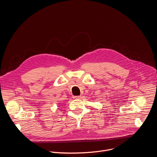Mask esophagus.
Here are the masks:
<instances>
[{
    "mask_svg": "<svg viewBox=\"0 0 157 157\" xmlns=\"http://www.w3.org/2000/svg\"><path fill=\"white\" fill-rule=\"evenodd\" d=\"M81 97H82L81 96H74L73 98H74V99H80Z\"/></svg>",
    "mask_w": 157,
    "mask_h": 157,
    "instance_id": "obj_1",
    "label": "esophagus"
}]
</instances>
